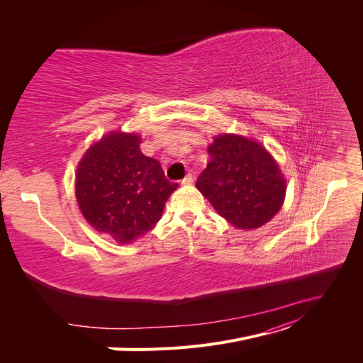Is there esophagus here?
Returning <instances> with one entry per match:
<instances>
[{"label": "esophagus", "instance_id": "34e87169", "mask_svg": "<svg viewBox=\"0 0 363 363\" xmlns=\"http://www.w3.org/2000/svg\"><path fill=\"white\" fill-rule=\"evenodd\" d=\"M194 183V175L192 174H188L186 175V177L182 180V184H184V186H189V184H192Z\"/></svg>", "mask_w": 363, "mask_h": 363}]
</instances>
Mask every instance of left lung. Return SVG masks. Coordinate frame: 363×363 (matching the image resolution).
Segmentation results:
<instances>
[{
	"label": "left lung",
	"instance_id": "8db88e82",
	"mask_svg": "<svg viewBox=\"0 0 363 363\" xmlns=\"http://www.w3.org/2000/svg\"><path fill=\"white\" fill-rule=\"evenodd\" d=\"M207 151L211 162L195 186L215 211L240 230L272 219L283 206L286 182L267 148L244 136L221 135Z\"/></svg>",
	"mask_w": 363,
	"mask_h": 363
}]
</instances>
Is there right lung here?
Listing matches in <instances>:
<instances>
[{"instance_id": "obj_1", "label": "right lung", "mask_w": 363, "mask_h": 363, "mask_svg": "<svg viewBox=\"0 0 363 363\" xmlns=\"http://www.w3.org/2000/svg\"><path fill=\"white\" fill-rule=\"evenodd\" d=\"M177 188L159 160L142 155L140 138L123 131L95 142L75 174V196L86 221L119 244L150 232Z\"/></svg>"}]
</instances>
